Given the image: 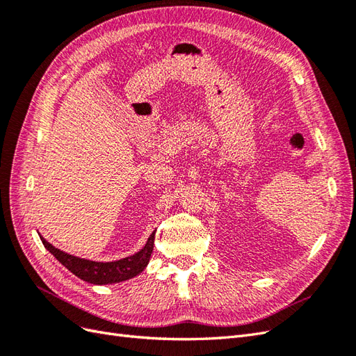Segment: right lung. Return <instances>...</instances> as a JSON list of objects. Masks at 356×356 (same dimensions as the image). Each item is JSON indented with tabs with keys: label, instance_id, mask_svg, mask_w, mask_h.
I'll list each match as a JSON object with an SVG mask.
<instances>
[{
	"label": "right lung",
	"instance_id": "add662e5",
	"mask_svg": "<svg viewBox=\"0 0 356 356\" xmlns=\"http://www.w3.org/2000/svg\"><path fill=\"white\" fill-rule=\"evenodd\" d=\"M40 239L42 245H44L47 250L55 255L56 260L65 266L75 276H79L80 279H83V281L95 284V285H106V284L127 281V279L135 277L136 275H139L144 270L153 252L154 232L149 234V238L141 251H138L131 257H126L123 260L110 261V263L90 261V260H84V258L70 255L67 252L58 250V248H55L53 245H50L44 238H41V236Z\"/></svg>",
	"mask_w": 356,
	"mask_h": 356
}]
</instances>
